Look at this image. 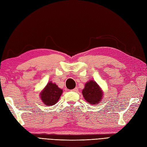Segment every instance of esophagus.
Listing matches in <instances>:
<instances>
[{"label":"esophagus","mask_w":147,"mask_h":147,"mask_svg":"<svg viewBox=\"0 0 147 147\" xmlns=\"http://www.w3.org/2000/svg\"><path fill=\"white\" fill-rule=\"evenodd\" d=\"M78 91V88H74V90H71V91H73V92H77Z\"/></svg>","instance_id":"obj_1"}]
</instances>
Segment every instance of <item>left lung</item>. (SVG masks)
Returning a JSON list of instances; mask_svg holds the SVG:
<instances>
[{"label": "left lung", "mask_w": 147, "mask_h": 147, "mask_svg": "<svg viewBox=\"0 0 147 147\" xmlns=\"http://www.w3.org/2000/svg\"><path fill=\"white\" fill-rule=\"evenodd\" d=\"M82 94L88 104L96 105L102 100L104 92L95 81L90 80L85 83L82 90Z\"/></svg>", "instance_id": "left-lung-1"}]
</instances>
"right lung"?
Returning a JSON list of instances; mask_svg holds the SVG:
<instances>
[{"instance_id":"1","label":"right lung","mask_w":147,"mask_h":147,"mask_svg":"<svg viewBox=\"0 0 147 147\" xmlns=\"http://www.w3.org/2000/svg\"><path fill=\"white\" fill-rule=\"evenodd\" d=\"M63 91L56 84L50 82L40 92L39 96L43 104L47 105H54L59 100Z\"/></svg>"}]
</instances>
